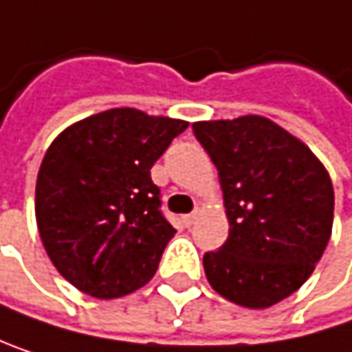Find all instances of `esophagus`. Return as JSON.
<instances>
[{
  "mask_svg": "<svg viewBox=\"0 0 352 352\" xmlns=\"http://www.w3.org/2000/svg\"><path fill=\"white\" fill-rule=\"evenodd\" d=\"M197 217H199V211H192V213H188V215H182V221H184L186 228H190V226L197 221Z\"/></svg>",
  "mask_w": 352,
  "mask_h": 352,
  "instance_id": "obj_1",
  "label": "esophagus"
}]
</instances>
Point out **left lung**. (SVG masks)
I'll list each match as a JSON object with an SVG mask.
<instances>
[{"label":"left lung","instance_id":"1","mask_svg":"<svg viewBox=\"0 0 352 352\" xmlns=\"http://www.w3.org/2000/svg\"><path fill=\"white\" fill-rule=\"evenodd\" d=\"M195 137L219 172L230 236L203 266L226 299L263 309L314 272L332 232L334 190L326 168L264 116L205 120Z\"/></svg>","mask_w":352,"mask_h":352}]
</instances>
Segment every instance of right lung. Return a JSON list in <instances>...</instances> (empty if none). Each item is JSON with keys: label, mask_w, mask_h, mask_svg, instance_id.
Returning <instances> with one entry per match:
<instances>
[{"label": "right lung", "mask_w": 352, "mask_h": 352, "mask_svg": "<svg viewBox=\"0 0 352 352\" xmlns=\"http://www.w3.org/2000/svg\"><path fill=\"white\" fill-rule=\"evenodd\" d=\"M188 122L112 108L65 129L36 178V223L55 268L80 291L112 299L143 287L176 230L151 166Z\"/></svg>", "instance_id": "right-lung-1"}]
</instances>
